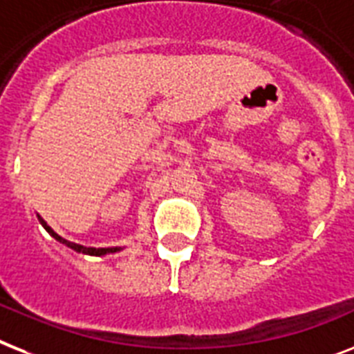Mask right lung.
I'll return each instance as SVG.
<instances>
[{"label": "right lung", "instance_id": "1", "mask_svg": "<svg viewBox=\"0 0 354 354\" xmlns=\"http://www.w3.org/2000/svg\"><path fill=\"white\" fill-rule=\"evenodd\" d=\"M39 223H41V225L45 227V231H47L48 234H50V236L56 238L57 242L65 243V245H67V247H71V249H74V251H77V252H83V254H91V257H102V254H107V252H116L118 251L116 247H109V249H93V247H83V245H77V243L67 242V240H63V238L59 236V234H56V232H54L53 229H50V227L47 225V223L43 222L41 218H39Z\"/></svg>", "mask_w": 354, "mask_h": 354}]
</instances>
